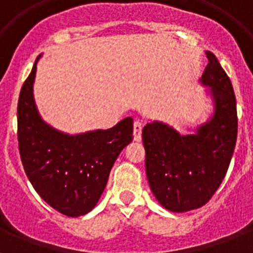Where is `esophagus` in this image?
Here are the masks:
<instances>
[{"label":"esophagus","instance_id":"1","mask_svg":"<svg viewBox=\"0 0 253 253\" xmlns=\"http://www.w3.org/2000/svg\"><path fill=\"white\" fill-rule=\"evenodd\" d=\"M142 130L143 123L140 121H135L134 122V139L135 140H142Z\"/></svg>","mask_w":253,"mask_h":253}]
</instances>
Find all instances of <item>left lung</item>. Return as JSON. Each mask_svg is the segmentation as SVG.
Returning a JSON list of instances; mask_svg holds the SVG:
<instances>
[{
    "mask_svg": "<svg viewBox=\"0 0 253 253\" xmlns=\"http://www.w3.org/2000/svg\"><path fill=\"white\" fill-rule=\"evenodd\" d=\"M202 83L211 86L215 113L196 135L182 136L163 123L143 128L146 172L151 190L174 212L202 208L227 173L238 136L235 93L216 56L206 51Z\"/></svg>",
    "mask_w": 253,
    "mask_h": 253,
    "instance_id": "8db88e82",
    "label": "left lung"
}]
</instances>
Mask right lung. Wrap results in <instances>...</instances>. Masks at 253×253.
Wrapping results in <instances>:
<instances>
[{"label": "right lung", "instance_id": "right-lung-1", "mask_svg": "<svg viewBox=\"0 0 253 253\" xmlns=\"http://www.w3.org/2000/svg\"><path fill=\"white\" fill-rule=\"evenodd\" d=\"M35 72L37 61L18 99V148L23 169L51 208L68 216L84 215L98 202L118 155L132 140V118L110 130L61 134L38 114L33 97Z\"/></svg>", "mask_w": 253, "mask_h": 253}]
</instances>
